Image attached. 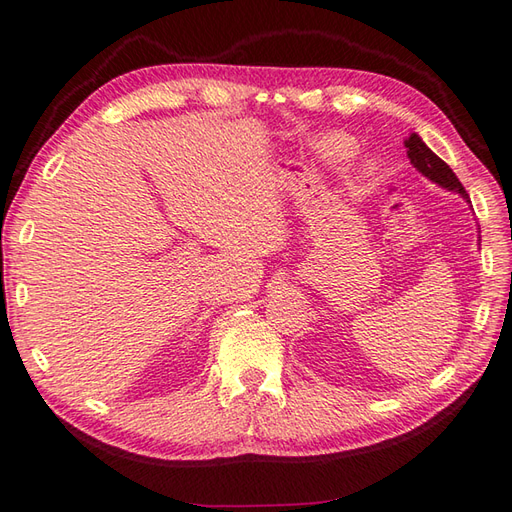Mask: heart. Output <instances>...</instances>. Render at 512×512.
I'll return each mask as SVG.
<instances>
[{
  "mask_svg": "<svg viewBox=\"0 0 512 512\" xmlns=\"http://www.w3.org/2000/svg\"><path fill=\"white\" fill-rule=\"evenodd\" d=\"M316 152L327 163H344L355 157V152H358V141L347 133H340V130H331V133H325L316 141ZM358 172L360 178L375 176V163L364 161Z\"/></svg>",
  "mask_w": 512,
  "mask_h": 512,
  "instance_id": "1",
  "label": "heart"
}]
</instances>
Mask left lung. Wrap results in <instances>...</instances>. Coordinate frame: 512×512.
Wrapping results in <instances>:
<instances>
[{
  "label": "left lung",
  "instance_id": "1",
  "mask_svg": "<svg viewBox=\"0 0 512 512\" xmlns=\"http://www.w3.org/2000/svg\"><path fill=\"white\" fill-rule=\"evenodd\" d=\"M403 146H406V154H408L410 163L425 178H430L432 183L447 189V192L460 194L471 205L469 194L465 192V187H462V183L458 181V176L454 174V170H451L449 165L441 157H438V154H434L430 148H427L425 141L417 133H410V137L403 141Z\"/></svg>",
  "mask_w": 512,
  "mask_h": 512
}]
</instances>
